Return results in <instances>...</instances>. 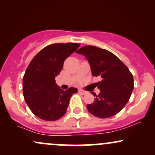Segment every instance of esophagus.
Returning <instances> with one entry per match:
<instances>
[{"label": "esophagus", "instance_id": "obj_1", "mask_svg": "<svg viewBox=\"0 0 155 155\" xmlns=\"http://www.w3.org/2000/svg\"><path fill=\"white\" fill-rule=\"evenodd\" d=\"M79 92L80 94H81V95H85V94H86V91H84V90H81V89H79Z\"/></svg>", "mask_w": 155, "mask_h": 155}]
</instances>
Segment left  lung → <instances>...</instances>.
I'll return each mask as SVG.
<instances>
[{
    "label": "left lung",
    "instance_id": "8db88e82",
    "mask_svg": "<svg viewBox=\"0 0 155 155\" xmlns=\"http://www.w3.org/2000/svg\"><path fill=\"white\" fill-rule=\"evenodd\" d=\"M88 60L92 75L99 76L95 83L100 90L95 101L87 105L89 112L99 118H108L119 113L128 102L134 88L132 74L118 58L106 49L85 46L76 51Z\"/></svg>",
    "mask_w": 155,
    "mask_h": 155
}]
</instances>
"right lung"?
Wrapping results in <instances>:
<instances>
[{
    "instance_id": "add662e5",
    "label": "right lung",
    "mask_w": 155,
    "mask_h": 155,
    "mask_svg": "<svg viewBox=\"0 0 155 155\" xmlns=\"http://www.w3.org/2000/svg\"><path fill=\"white\" fill-rule=\"evenodd\" d=\"M79 44H54L42 49L31 60L23 77V95L26 104L36 117L55 121L65 114L73 94L78 90H64L55 82L68 57Z\"/></svg>"
}]
</instances>
